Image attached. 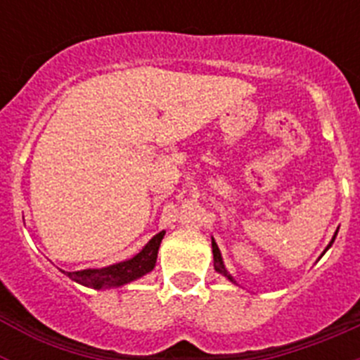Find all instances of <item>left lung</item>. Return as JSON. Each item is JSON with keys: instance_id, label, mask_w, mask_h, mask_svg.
Instances as JSON below:
<instances>
[{"instance_id": "obj_1", "label": "left lung", "mask_w": 360, "mask_h": 360, "mask_svg": "<svg viewBox=\"0 0 360 360\" xmlns=\"http://www.w3.org/2000/svg\"><path fill=\"white\" fill-rule=\"evenodd\" d=\"M335 236H337V231H335V234H333L332 241H330V243H328V247L324 249V252H326V250H328L330 247H332V243H333V241H335ZM324 252H323V254H324ZM323 254H321V256H323ZM212 257H214V270H216V272H218V274H221V276H225V278H227L231 283H234V285H238L236 279L232 278V276L229 274V270L225 269L224 257H221V252H219V249H218V245H216L214 238H212Z\"/></svg>"}]
</instances>
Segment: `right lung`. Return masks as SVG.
I'll return each instance as SVG.
<instances>
[{
	"label": "right lung",
	"mask_w": 360,
	"mask_h": 360,
	"mask_svg": "<svg viewBox=\"0 0 360 360\" xmlns=\"http://www.w3.org/2000/svg\"><path fill=\"white\" fill-rule=\"evenodd\" d=\"M165 231H160L158 234L151 238L148 243L142 247L139 254H135L129 259L113 263V265L103 266V269H84L77 272H65L72 281L79 283L82 287L95 288V290H110V288H119L128 285V283L136 281L149 274L155 265H157L158 249H160L162 238Z\"/></svg>",
	"instance_id": "obj_1"
}]
</instances>
